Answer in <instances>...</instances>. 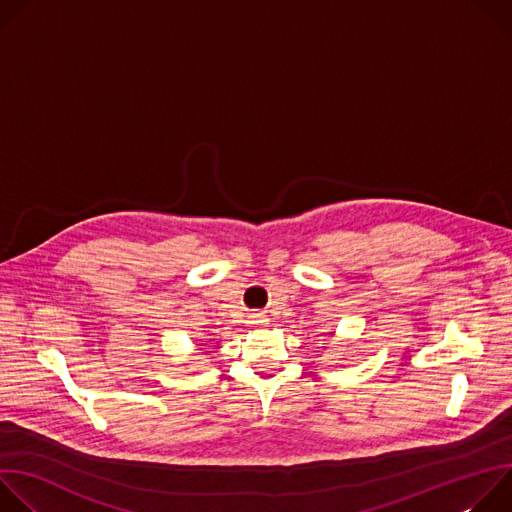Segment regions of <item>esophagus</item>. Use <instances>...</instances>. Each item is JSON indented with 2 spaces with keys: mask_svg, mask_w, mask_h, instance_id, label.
<instances>
[{
  "mask_svg": "<svg viewBox=\"0 0 512 512\" xmlns=\"http://www.w3.org/2000/svg\"><path fill=\"white\" fill-rule=\"evenodd\" d=\"M265 322H267V318L263 314H253L251 316V324H265Z\"/></svg>",
  "mask_w": 512,
  "mask_h": 512,
  "instance_id": "obj_1",
  "label": "esophagus"
}]
</instances>
